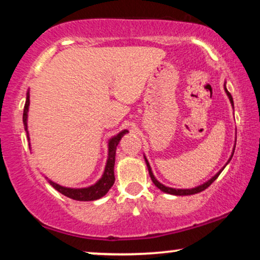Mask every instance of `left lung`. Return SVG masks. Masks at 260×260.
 I'll use <instances>...</instances> for the list:
<instances>
[{
    "label": "left lung",
    "mask_w": 260,
    "mask_h": 260,
    "mask_svg": "<svg viewBox=\"0 0 260 260\" xmlns=\"http://www.w3.org/2000/svg\"><path fill=\"white\" fill-rule=\"evenodd\" d=\"M225 91H226V94H228V96H229V99H230V103H231L232 105H234V100H232V96H231V94H230L228 89H226V86H225ZM234 153H235V148H234V151H232V154H231V157H230L229 161H228V164L230 162V160L232 159V156H234ZM144 159H145V162H147V166H148V170H149V175H150V178H151V181H153V183L155 184V186H156L157 188H159L160 190H162V192H165V193H169V194H174V196H192V194H196V193H199V192H202V190L207 189V188H208L209 186H210V184L213 183V182L215 181L217 177H219V175L221 174V171H222V170L225 169V166H223V168H222L221 170H220V171L217 172V174H216L215 176H214V177H211L210 180L205 182V183L201 184V186H198V187H194V188H190V189H176V188L166 187V186H164L162 183H160V182L157 181L156 178H155V176L153 175V171H151V169H150V165H149V162H148L147 157L144 156ZM228 164H226V165H228Z\"/></svg>",
    "instance_id": "obj_1"
}]
</instances>
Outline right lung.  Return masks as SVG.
I'll return each mask as SVG.
<instances>
[{
	"label": "right lung",
	"instance_id": "add662e5",
	"mask_svg": "<svg viewBox=\"0 0 260 260\" xmlns=\"http://www.w3.org/2000/svg\"><path fill=\"white\" fill-rule=\"evenodd\" d=\"M29 91L26 92V101L24 105V111H23V123H24L26 136L29 139V133H28V126H26V120H28V111H29ZM128 133L127 129L122 131L117 134V136L112 137L109 140V156H107L105 171H104L103 177L95 184H92L90 187L86 188H67L63 186H59V184L55 183L51 180H47L49 183L55 188L56 190H58L59 193L68 197V198L74 199V201H82V202H88V201H96L100 199L101 197H104L109 192V189L113 186L115 183V174H113V168H115V156H116V148H117L118 143L124 134ZM30 145V143H29Z\"/></svg>",
	"mask_w": 260,
	"mask_h": 260
}]
</instances>
